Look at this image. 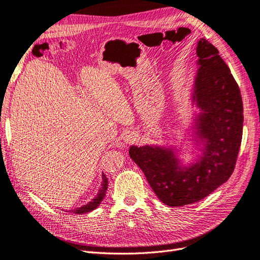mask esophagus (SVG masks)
<instances>
[{"instance_id": "obj_1", "label": "esophagus", "mask_w": 260, "mask_h": 260, "mask_svg": "<svg viewBox=\"0 0 260 260\" xmlns=\"http://www.w3.org/2000/svg\"><path fill=\"white\" fill-rule=\"evenodd\" d=\"M137 134L135 132H127L124 134V141L126 143H134L137 140Z\"/></svg>"}]
</instances>
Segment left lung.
<instances>
[{"label": "left lung", "instance_id": "obj_1", "mask_svg": "<svg viewBox=\"0 0 260 260\" xmlns=\"http://www.w3.org/2000/svg\"><path fill=\"white\" fill-rule=\"evenodd\" d=\"M200 65L194 101L204 112L198 132L205 140L204 155L181 167L174 152L158 147H135L129 156L141 168L161 203L190 205L212 193L234 172L243 132V104L239 85L216 48L205 38L197 45Z\"/></svg>", "mask_w": 260, "mask_h": 260}]
</instances>
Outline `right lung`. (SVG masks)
<instances>
[{
    "instance_id": "right-lung-1",
    "label": "right lung",
    "mask_w": 260,
    "mask_h": 260,
    "mask_svg": "<svg viewBox=\"0 0 260 260\" xmlns=\"http://www.w3.org/2000/svg\"><path fill=\"white\" fill-rule=\"evenodd\" d=\"M107 187H108V179L103 174V183H102V187L99 191V194L96 195V197L93 198L92 201H90L88 205H85V206L80 207V208H77L73 211V212L76 213V214L88 213V212H90V211L98 208L100 206V204L102 203V200L104 199L105 195H106V190H107Z\"/></svg>"
}]
</instances>
